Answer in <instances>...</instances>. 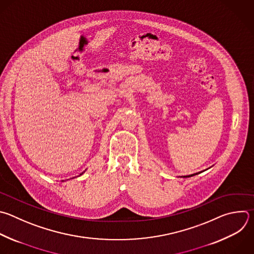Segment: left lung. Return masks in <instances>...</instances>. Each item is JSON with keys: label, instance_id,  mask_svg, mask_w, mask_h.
I'll return each mask as SVG.
<instances>
[{"label": "left lung", "instance_id": "1", "mask_svg": "<svg viewBox=\"0 0 254 254\" xmlns=\"http://www.w3.org/2000/svg\"><path fill=\"white\" fill-rule=\"evenodd\" d=\"M198 174H200V173H196V174H193V175H190V176H183V177H180V178H190V177H193V176H195V175H198Z\"/></svg>", "mask_w": 254, "mask_h": 254}]
</instances>
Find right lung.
Here are the masks:
<instances>
[{
  "mask_svg": "<svg viewBox=\"0 0 254 254\" xmlns=\"http://www.w3.org/2000/svg\"><path fill=\"white\" fill-rule=\"evenodd\" d=\"M84 172H86V171H84ZM84 172H83V173H84ZM83 173H81V174H80V175H79V176H78V177H80V176H81V175H82V174H83ZM62 182H64V181H62Z\"/></svg>",
  "mask_w": 254,
  "mask_h": 254,
  "instance_id": "add662e5",
  "label": "right lung"
}]
</instances>
